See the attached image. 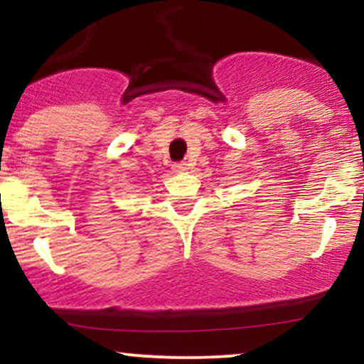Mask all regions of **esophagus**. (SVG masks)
Here are the masks:
<instances>
[{"instance_id":"obj_1","label":"esophagus","mask_w":364,"mask_h":364,"mask_svg":"<svg viewBox=\"0 0 364 364\" xmlns=\"http://www.w3.org/2000/svg\"><path fill=\"white\" fill-rule=\"evenodd\" d=\"M173 170L175 172H186L187 164H183V161H181V164H173Z\"/></svg>"}]
</instances>
